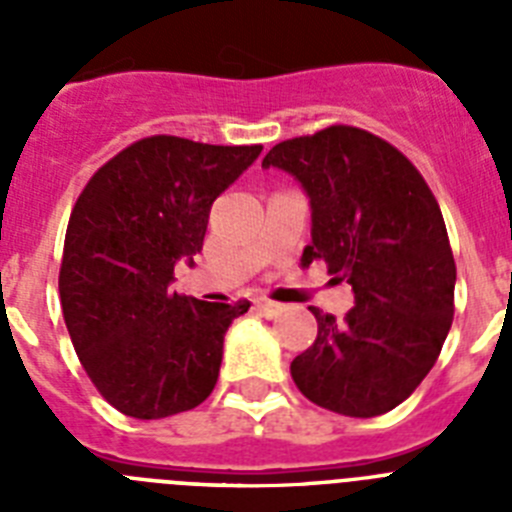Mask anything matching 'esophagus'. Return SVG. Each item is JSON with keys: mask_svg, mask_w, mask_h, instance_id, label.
Returning a JSON list of instances; mask_svg holds the SVG:
<instances>
[{"mask_svg": "<svg viewBox=\"0 0 512 512\" xmlns=\"http://www.w3.org/2000/svg\"><path fill=\"white\" fill-rule=\"evenodd\" d=\"M253 310H259L261 315H266V318H277L279 312H282V305L274 300H269V297H253Z\"/></svg>", "mask_w": 512, "mask_h": 512, "instance_id": "34e87169", "label": "esophagus"}]
</instances>
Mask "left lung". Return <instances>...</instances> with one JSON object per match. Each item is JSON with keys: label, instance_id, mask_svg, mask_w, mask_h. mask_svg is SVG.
Segmentation results:
<instances>
[{"label": "left lung", "instance_id": "8db88e82", "mask_svg": "<svg viewBox=\"0 0 512 512\" xmlns=\"http://www.w3.org/2000/svg\"><path fill=\"white\" fill-rule=\"evenodd\" d=\"M264 166L289 171L310 197L302 261H325L356 300L343 320L310 307L318 338L289 366L297 390L351 418L390 413L431 372L454 320L456 264L431 187L392 143L354 125L282 140Z\"/></svg>", "mask_w": 512, "mask_h": 512}]
</instances>
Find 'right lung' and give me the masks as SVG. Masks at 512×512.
<instances>
[{"instance_id":"obj_1","label":"right lung","mask_w":512,"mask_h":512,"mask_svg":"<svg viewBox=\"0 0 512 512\" xmlns=\"http://www.w3.org/2000/svg\"><path fill=\"white\" fill-rule=\"evenodd\" d=\"M264 146L151 135L81 189L63 241V320L84 372L122 415L169 418L215 390L223 338L251 302L176 295L174 264L202 251L212 202Z\"/></svg>"}]
</instances>
